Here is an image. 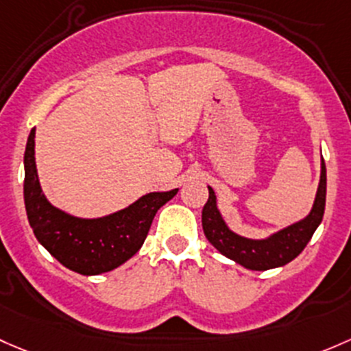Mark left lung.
<instances>
[{"label":"left lung","instance_id":"obj_1","mask_svg":"<svg viewBox=\"0 0 351 351\" xmlns=\"http://www.w3.org/2000/svg\"><path fill=\"white\" fill-rule=\"evenodd\" d=\"M324 204H326V166L323 160L322 178H319L315 205L309 215L301 222L289 225L263 241L241 237L228 230L222 215L217 210L215 193L208 186V200L202 210V225H204L205 237L208 239V242L225 257L252 271H267V269L281 267L300 256L306 243L311 241L318 225L322 223Z\"/></svg>","mask_w":351,"mask_h":351}]
</instances>
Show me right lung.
<instances>
[{
    "instance_id": "1",
    "label": "right lung",
    "mask_w": 351,
    "mask_h": 351,
    "mask_svg": "<svg viewBox=\"0 0 351 351\" xmlns=\"http://www.w3.org/2000/svg\"><path fill=\"white\" fill-rule=\"evenodd\" d=\"M178 188L147 193L128 208L102 219H77L49 204L38 183L35 165V129L25 149V206L38 242L62 265L84 276L102 274L131 259L145 242L158 210Z\"/></svg>"
}]
</instances>
